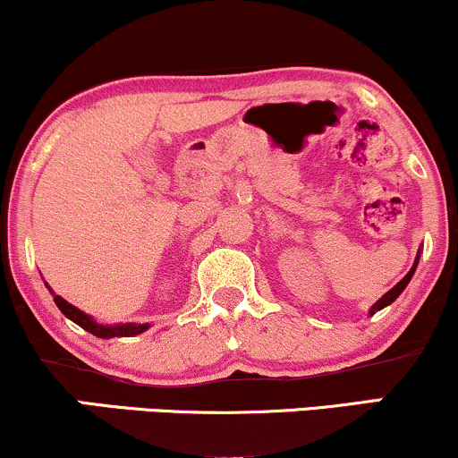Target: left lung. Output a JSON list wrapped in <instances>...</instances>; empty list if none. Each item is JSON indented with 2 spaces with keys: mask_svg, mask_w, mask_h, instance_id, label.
Instances as JSON below:
<instances>
[{
  "mask_svg": "<svg viewBox=\"0 0 458 458\" xmlns=\"http://www.w3.org/2000/svg\"><path fill=\"white\" fill-rule=\"evenodd\" d=\"M418 260H420V256H415V262H413V267H411V269H409V273H407V276H404V277H403V280L396 284V286H394V288H390V291H387V293H386V295H383V297L379 299V301H377V303H375V306H372V308H370V314L379 312V310H383V308H386V306H390V303H392V301H396V297H398V295H401V293L404 291V288H407V284H409V280H411V277H413V273H415V267H418Z\"/></svg>",
  "mask_w": 458,
  "mask_h": 458,
  "instance_id": "obj_1",
  "label": "left lung"
}]
</instances>
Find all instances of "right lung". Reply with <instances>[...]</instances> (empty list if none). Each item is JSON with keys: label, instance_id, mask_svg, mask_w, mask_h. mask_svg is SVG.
Instances as JSON below:
<instances>
[{"label": "right lung", "instance_id": "1", "mask_svg": "<svg viewBox=\"0 0 458 458\" xmlns=\"http://www.w3.org/2000/svg\"><path fill=\"white\" fill-rule=\"evenodd\" d=\"M47 288L51 291V286L47 284ZM51 295H54V301L55 306L62 310V314H64L66 318H71L72 323H77L79 327L90 331V334L97 335V338H131V335H138L141 331H146L150 327L148 323H118V325H101L97 323L90 314L81 312V310L71 306V303L66 301V299H62L60 295H55L54 291H51Z\"/></svg>", "mask_w": 458, "mask_h": 458}]
</instances>
